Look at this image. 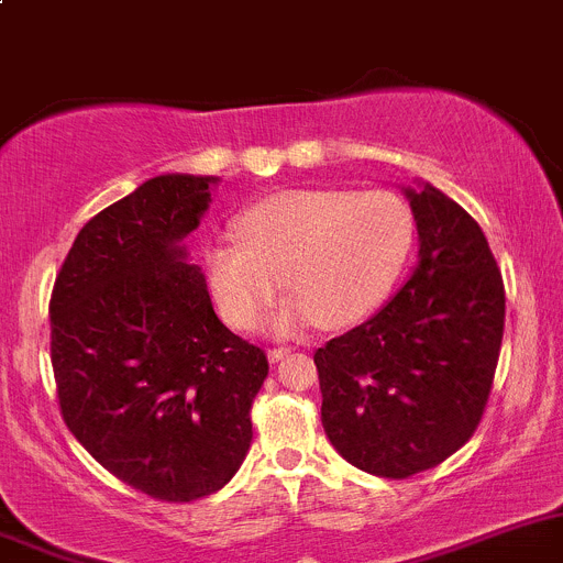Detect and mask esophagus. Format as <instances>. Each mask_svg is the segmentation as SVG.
<instances>
[{
  "mask_svg": "<svg viewBox=\"0 0 563 563\" xmlns=\"http://www.w3.org/2000/svg\"><path fill=\"white\" fill-rule=\"evenodd\" d=\"M292 353V347H271V351H267V358H271V362H282V358H287Z\"/></svg>",
  "mask_w": 563,
  "mask_h": 563,
  "instance_id": "34e87169",
  "label": "esophagus"
}]
</instances>
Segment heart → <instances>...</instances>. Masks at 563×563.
<instances>
[{"label":"heart","mask_w":563,"mask_h":563,"mask_svg":"<svg viewBox=\"0 0 563 563\" xmlns=\"http://www.w3.org/2000/svg\"><path fill=\"white\" fill-rule=\"evenodd\" d=\"M234 229L238 240L207 251L216 301L234 329H251L287 282L296 301L273 314V331L371 318L398 285L415 238L409 207L387 190L276 192Z\"/></svg>","instance_id":"1"}]
</instances>
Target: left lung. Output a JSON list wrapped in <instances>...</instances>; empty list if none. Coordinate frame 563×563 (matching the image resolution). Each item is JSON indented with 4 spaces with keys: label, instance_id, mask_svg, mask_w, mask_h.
Returning <instances> with one entry per match:
<instances>
[{
    "label": "left lung",
    "instance_id": "8db88e82",
    "mask_svg": "<svg viewBox=\"0 0 563 563\" xmlns=\"http://www.w3.org/2000/svg\"><path fill=\"white\" fill-rule=\"evenodd\" d=\"M417 265L367 323L314 351L325 437L378 478H411L459 451L495 382L506 290L467 210L431 185L406 190Z\"/></svg>",
    "mask_w": 563,
    "mask_h": 563
}]
</instances>
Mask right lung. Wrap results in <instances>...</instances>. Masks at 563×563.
<instances>
[{"instance_id": "add662e5", "label": "right lung", "mask_w": 563, "mask_h": 563, "mask_svg": "<svg viewBox=\"0 0 563 563\" xmlns=\"http://www.w3.org/2000/svg\"><path fill=\"white\" fill-rule=\"evenodd\" d=\"M212 181L154 176L90 218L49 301L68 431L118 481L165 503L232 481L267 378L265 351L218 320L181 245L210 207Z\"/></svg>"}]
</instances>
